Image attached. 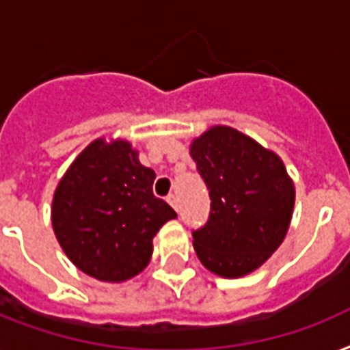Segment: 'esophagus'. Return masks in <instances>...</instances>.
Listing matches in <instances>:
<instances>
[{"label": "esophagus", "instance_id": "obj_1", "mask_svg": "<svg viewBox=\"0 0 350 350\" xmlns=\"http://www.w3.org/2000/svg\"><path fill=\"white\" fill-rule=\"evenodd\" d=\"M167 202H169L170 207L176 208V211H178V200H176L174 194H169V196H167Z\"/></svg>", "mask_w": 350, "mask_h": 350}]
</instances>
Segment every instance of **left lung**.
I'll return each mask as SVG.
<instances>
[{
	"label": "left lung",
	"instance_id": "obj_1",
	"mask_svg": "<svg viewBox=\"0 0 350 350\" xmlns=\"http://www.w3.org/2000/svg\"><path fill=\"white\" fill-rule=\"evenodd\" d=\"M191 156L208 189L211 216L192 232L205 269L247 276L282 245L293 219V178L282 158L243 132L214 125L192 139Z\"/></svg>",
	"mask_w": 350,
	"mask_h": 350
}]
</instances>
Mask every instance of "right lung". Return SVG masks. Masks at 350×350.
I'll list each match as a JSON object with an SVG mask.
<instances>
[{"mask_svg": "<svg viewBox=\"0 0 350 350\" xmlns=\"http://www.w3.org/2000/svg\"><path fill=\"white\" fill-rule=\"evenodd\" d=\"M154 178L126 139L98 137L78 154L54 191L51 219L79 271L120 283L148 265L154 236L176 218L152 194Z\"/></svg>", "mask_w": 350, "mask_h": 350, "instance_id": "right-lung-1", "label": "right lung"}]
</instances>
